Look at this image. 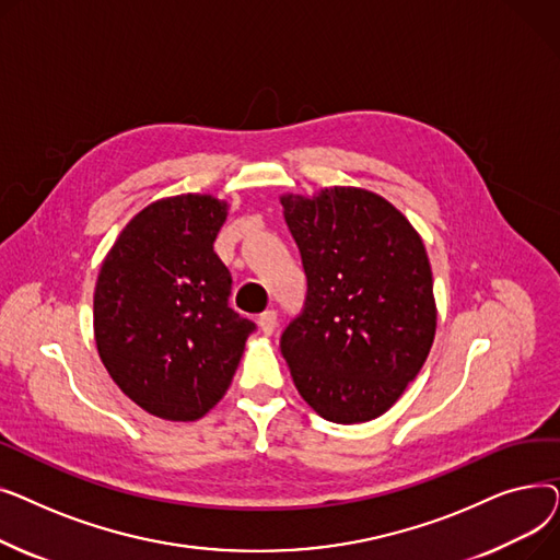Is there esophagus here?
<instances>
[{
    "label": "esophagus",
    "mask_w": 560,
    "mask_h": 560,
    "mask_svg": "<svg viewBox=\"0 0 560 560\" xmlns=\"http://www.w3.org/2000/svg\"><path fill=\"white\" fill-rule=\"evenodd\" d=\"M258 327L265 336H272L277 329V311H265L258 317Z\"/></svg>",
    "instance_id": "esophagus-1"
}]
</instances>
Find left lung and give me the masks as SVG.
I'll return each mask as SVG.
<instances>
[{"instance_id":"left-lung-1","label":"left lung","mask_w":560,"mask_h":560,"mask_svg":"<svg viewBox=\"0 0 560 560\" xmlns=\"http://www.w3.org/2000/svg\"><path fill=\"white\" fill-rule=\"evenodd\" d=\"M308 281L281 354L304 401L336 424L370 422L401 397L435 338L431 262L408 218L365 188L279 197Z\"/></svg>"}]
</instances>
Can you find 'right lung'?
<instances>
[{"instance_id": "add662e5", "label": "right lung", "mask_w": 560, "mask_h": 560, "mask_svg": "<svg viewBox=\"0 0 560 560\" xmlns=\"http://www.w3.org/2000/svg\"><path fill=\"white\" fill-rule=\"evenodd\" d=\"M229 203L176 195L144 206L102 260L93 300L100 359L133 404L195 422L224 397L249 319L229 308L231 275L213 243Z\"/></svg>"}]
</instances>
